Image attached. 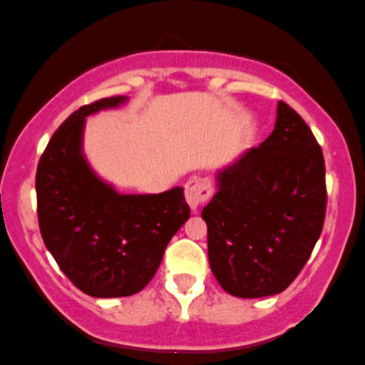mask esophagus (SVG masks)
Here are the masks:
<instances>
[{
    "label": "esophagus",
    "mask_w": 365,
    "mask_h": 365,
    "mask_svg": "<svg viewBox=\"0 0 365 365\" xmlns=\"http://www.w3.org/2000/svg\"><path fill=\"white\" fill-rule=\"evenodd\" d=\"M211 195H213V183L207 178H197V176H194V178L187 180L185 199L192 211L197 210L199 204L206 202Z\"/></svg>",
    "instance_id": "obj_1"
}]
</instances>
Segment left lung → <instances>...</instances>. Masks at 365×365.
<instances>
[{"instance_id":"left-lung-1","label":"left lung","mask_w":365,"mask_h":365,"mask_svg":"<svg viewBox=\"0 0 365 365\" xmlns=\"http://www.w3.org/2000/svg\"><path fill=\"white\" fill-rule=\"evenodd\" d=\"M216 187L201 213L216 280L237 298L282 293L326 218L322 149L302 115L279 102L270 137L220 170Z\"/></svg>"}]
</instances>
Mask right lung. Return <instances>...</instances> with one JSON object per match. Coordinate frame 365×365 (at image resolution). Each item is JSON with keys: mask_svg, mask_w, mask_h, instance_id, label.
Wrapping results in <instances>:
<instances>
[{"mask_svg": "<svg viewBox=\"0 0 365 365\" xmlns=\"http://www.w3.org/2000/svg\"><path fill=\"white\" fill-rule=\"evenodd\" d=\"M128 97L102 98L72 112L48 142L38 171V220L60 270L93 298L142 291L158 272L168 242L189 220L182 187L161 194H119L83 154L86 118Z\"/></svg>", "mask_w": 365, "mask_h": 365, "instance_id": "add662e5", "label": "right lung"}]
</instances>
